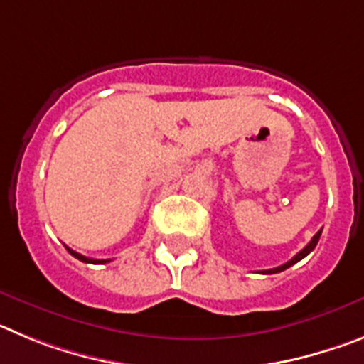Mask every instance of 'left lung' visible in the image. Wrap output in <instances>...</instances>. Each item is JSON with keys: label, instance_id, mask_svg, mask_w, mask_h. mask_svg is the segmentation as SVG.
Masks as SVG:
<instances>
[{"label": "left lung", "instance_id": "1", "mask_svg": "<svg viewBox=\"0 0 364 364\" xmlns=\"http://www.w3.org/2000/svg\"><path fill=\"white\" fill-rule=\"evenodd\" d=\"M321 231H323V230H319V231H317V233H315V235H314V239H311V240H310V242H308V244H306V246L302 247L301 252H299V253H297V255H295V257H294V259H291V260H288V262H286V264H282V266H277V268H272V269H262V272H260V273H266V275H272V273H279V272H284V269H286V268H290V266H294V264H295V262H299V260H301V259H304V257H306V255H308V253H311V252H314V247H315V246H317V242H319Z\"/></svg>", "mask_w": 364, "mask_h": 364}]
</instances>
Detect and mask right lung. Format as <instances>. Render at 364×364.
Returning a JSON list of instances; mask_svg holds the SVG:
<instances>
[{"label": "right lung", "instance_id": "obj_1", "mask_svg": "<svg viewBox=\"0 0 364 364\" xmlns=\"http://www.w3.org/2000/svg\"><path fill=\"white\" fill-rule=\"evenodd\" d=\"M67 252H69L73 257H76L78 260H82V262H89V264H104V262H109V259L107 260H100V259H89V257H83V255H80V253L73 252L70 247H67Z\"/></svg>", "mask_w": 364, "mask_h": 364}]
</instances>
